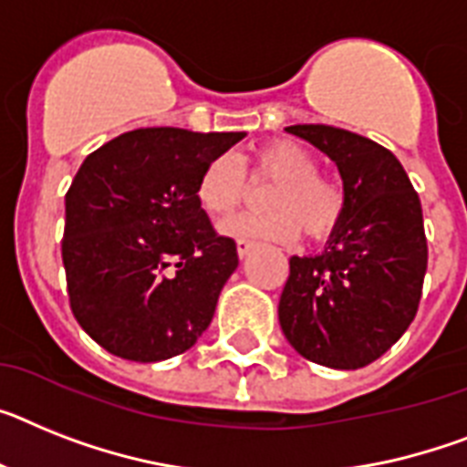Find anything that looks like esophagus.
<instances>
[{
	"label": "esophagus",
	"mask_w": 467,
	"mask_h": 467,
	"mask_svg": "<svg viewBox=\"0 0 467 467\" xmlns=\"http://www.w3.org/2000/svg\"><path fill=\"white\" fill-rule=\"evenodd\" d=\"M252 249H254V242L237 240V254H240V258L249 256V252H252Z\"/></svg>",
	"instance_id": "obj_1"
}]
</instances>
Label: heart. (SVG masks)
Returning a JSON list of instances; mask_svg holds the SVG:
<instances>
[{"mask_svg": "<svg viewBox=\"0 0 467 467\" xmlns=\"http://www.w3.org/2000/svg\"><path fill=\"white\" fill-rule=\"evenodd\" d=\"M249 171L256 178L275 180L265 197L270 213H244L221 225V233L240 240L292 242L299 227L313 240L330 234L344 213V192L318 175V163L299 144L277 140L258 147ZM244 199V173L234 156H218L203 168L197 182L199 209L211 218H225Z\"/></svg>", "mask_w": 467, "mask_h": 467, "instance_id": "obj_1", "label": "heart"}]
</instances>
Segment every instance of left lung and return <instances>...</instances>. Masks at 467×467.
<instances>
[{"label":"left lung","instance_id":"1","mask_svg":"<svg viewBox=\"0 0 467 467\" xmlns=\"http://www.w3.org/2000/svg\"><path fill=\"white\" fill-rule=\"evenodd\" d=\"M335 161L344 213L320 254L289 258L277 318L304 358L356 370L413 323L427 270L420 199L382 144L332 125H289Z\"/></svg>","mask_w":467,"mask_h":467}]
</instances>
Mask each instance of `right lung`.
<instances>
[{"label":"right lung","mask_w":467,"mask_h":467,"mask_svg":"<svg viewBox=\"0 0 467 467\" xmlns=\"http://www.w3.org/2000/svg\"><path fill=\"white\" fill-rule=\"evenodd\" d=\"M244 135L140 128L82 161L61 254L73 316L109 354L173 358L211 325L240 258L199 209L197 182Z\"/></svg>","instance_id":"right-lung-1"}]
</instances>
